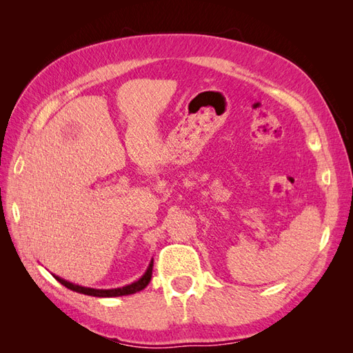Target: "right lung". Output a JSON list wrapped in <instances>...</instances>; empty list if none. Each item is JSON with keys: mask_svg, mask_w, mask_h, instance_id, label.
<instances>
[{"mask_svg": "<svg viewBox=\"0 0 353 353\" xmlns=\"http://www.w3.org/2000/svg\"><path fill=\"white\" fill-rule=\"evenodd\" d=\"M152 274H153V259L148 263L145 272L141 275V279H138L137 281L131 283V284H126L123 287H117V288H91V287H83L79 284H73L70 281L63 280L61 276L54 275V279L63 284L65 287L70 288L72 292H77V293H82V294H87V296H94V297H117V296H128V294H134L137 292H141L143 288H145L152 280Z\"/></svg>", "mask_w": 353, "mask_h": 353, "instance_id": "1", "label": "right lung"}]
</instances>
